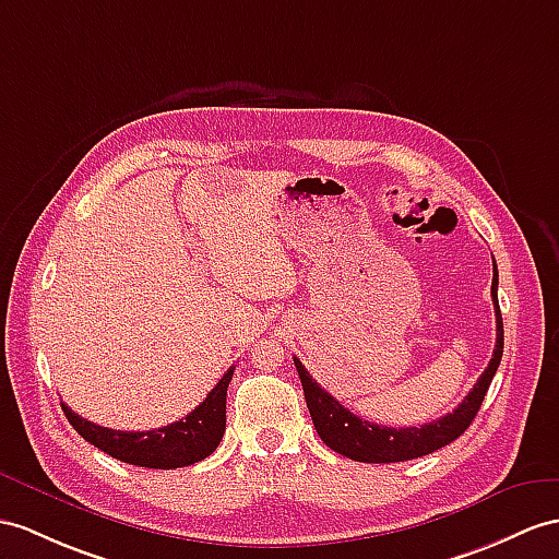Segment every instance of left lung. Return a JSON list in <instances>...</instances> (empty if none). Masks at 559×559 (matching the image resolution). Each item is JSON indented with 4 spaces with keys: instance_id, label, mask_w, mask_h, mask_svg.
I'll return each instance as SVG.
<instances>
[{
    "instance_id": "8db88e82",
    "label": "left lung",
    "mask_w": 559,
    "mask_h": 559,
    "mask_svg": "<svg viewBox=\"0 0 559 559\" xmlns=\"http://www.w3.org/2000/svg\"><path fill=\"white\" fill-rule=\"evenodd\" d=\"M491 296H493V308H496V348L493 358L488 362L479 382L467 393L465 401H462L453 413H448L439 419L427 421L421 427H384L374 425V421L360 419L353 415L348 407H344L334 396H330L316 379L308 374L301 360L294 358L296 372L301 377L306 403L312 417V425H316L320 439L336 451L338 455L350 457L356 462H403L429 455L439 448L453 443L460 433L472 425L481 407V401L486 396L488 386L493 382V374L502 358V316L498 306V267L493 261V284H491Z\"/></svg>"
}]
</instances>
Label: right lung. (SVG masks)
I'll use <instances>...</instances> for the list:
<instances>
[{"label":"right lung","instance_id":"obj_1","mask_svg":"<svg viewBox=\"0 0 559 559\" xmlns=\"http://www.w3.org/2000/svg\"><path fill=\"white\" fill-rule=\"evenodd\" d=\"M233 374L235 367H229L199 407H194L187 417L173 421V425L154 431H118L99 427L73 413L66 403H61V407L80 437L90 441L94 448H99L106 455L130 462V465L138 467L177 469L209 457L221 445L227 419V386L233 382Z\"/></svg>","mask_w":559,"mask_h":559}]
</instances>
